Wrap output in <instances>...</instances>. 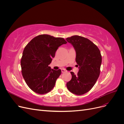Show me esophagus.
Masks as SVG:
<instances>
[{
    "mask_svg": "<svg viewBox=\"0 0 124 124\" xmlns=\"http://www.w3.org/2000/svg\"><path fill=\"white\" fill-rule=\"evenodd\" d=\"M67 72V70H65V69H62V73H64V72Z\"/></svg>",
    "mask_w": 124,
    "mask_h": 124,
    "instance_id": "1",
    "label": "esophagus"
}]
</instances>
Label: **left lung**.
I'll return each instance as SVG.
<instances>
[{
	"label": "left lung",
	"mask_w": 124,
	"mask_h": 124,
	"mask_svg": "<svg viewBox=\"0 0 124 124\" xmlns=\"http://www.w3.org/2000/svg\"><path fill=\"white\" fill-rule=\"evenodd\" d=\"M66 40L74 47L76 61L79 66L77 75L70 72L72 78L67 83V87L74 94L83 95L93 88L99 76L102 62L100 51L91 40L83 37L73 36Z\"/></svg>",
	"instance_id": "1"
}]
</instances>
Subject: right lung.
<instances>
[{"instance_id":"right-lung-1","label":"right lung","mask_w":124,"mask_h":124,"mask_svg":"<svg viewBox=\"0 0 124 124\" xmlns=\"http://www.w3.org/2000/svg\"><path fill=\"white\" fill-rule=\"evenodd\" d=\"M67 43L62 38L40 35L33 38L25 46L21 61L22 73L26 84L32 91L44 94L53 88L62 71L52 69L48 65L58 47Z\"/></svg>"}]
</instances>
